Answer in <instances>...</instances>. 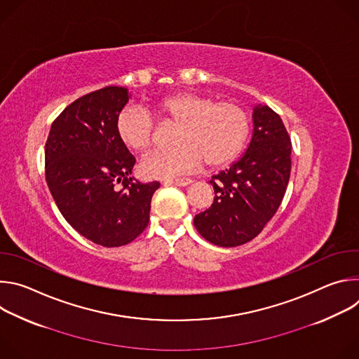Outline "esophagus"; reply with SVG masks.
I'll return each mask as SVG.
<instances>
[{
  "instance_id": "1",
  "label": "esophagus",
  "mask_w": 359,
  "mask_h": 359,
  "mask_svg": "<svg viewBox=\"0 0 359 359\" xmlns=\"http://www.w3.org/2000/svg\"><path fill=\"white\" fill-rule=\"evenodd\" d=\"M193 180L191 179H186V177H183V179H172V180H166L165 182V186H168V184H175V186H187V184H190Z\"/></svg>"
}]
</instances>
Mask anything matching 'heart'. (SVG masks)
<instances>
[{
	"label": "heart",
	"mask_w": 359,
	"mask_h": 359,
	"mask_svg": "<svg viewBox=\"0 0 359 359\" xmlns=\"http://www.w3.org/2000/svg\"><path fill=\"white\" fill-rule=\"evenodd\" d=\"M155 114L161 123L177 125L173 139L179 144L144 156L140 169L149 179H172L204 162L224 166L240 155L250 133V118L241 107L203 93L165 97L155 105ZM116 133L126 147L143 151L151 146L155 123L147 111L126 107L118 115Z\"/></svg>",
	"instance_id": "b5f03b06"
}]
</instances>
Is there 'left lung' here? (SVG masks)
<instances>
[{
    "mask_svg": "<svg viewBox=\"0 0 359 359\" xmlns=\"http://www.w3.org/2000/svg\"><path fill=\"white\" fill-rule=\"evenodd\" d=\"M252 136L244 155L215 175L213 204L194 217L201 237L220 247H237L255 236L278 210L291 172V139L271 108L252 112Z\"/></svg>",
    "mask_w": 359,
    "mask_h": 359,
    "instance_id": "left-lung-1",
    "label": "left lung"
}]
</instances>
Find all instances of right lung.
Instances as JSON below:
<instances>
[{
	"mask_svg": "<svg viewBox=\"0 0 359 359\" xmlns=\"http://www.w3.org/2000/svg\"><path fill=\"white\" fill-rule=\"evenodd\" d=\"M129 96L121 86L81 96L53 122L45 143V179L61 215L104 247L125 245L143 233L161 186L129 177L136 161L116 133Z\"/></svg>",
	"mask_w": 359,
	"mask_h": 359,
	"instance_id": "right-lung-1",
	"label": "right lung"
}]
</instances>
